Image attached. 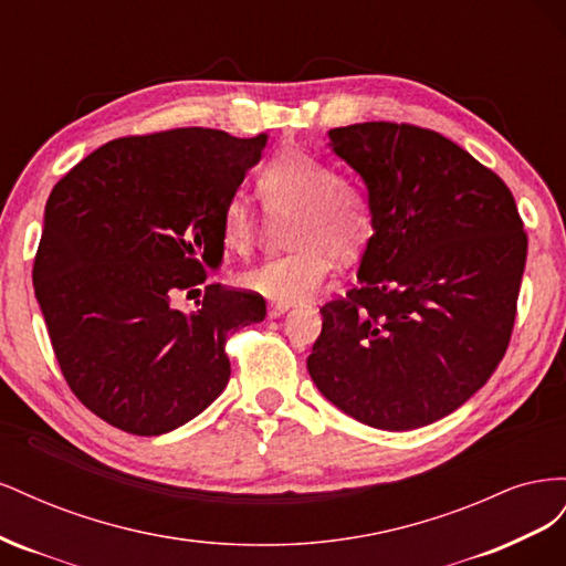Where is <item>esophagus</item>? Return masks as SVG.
<instances>
[{"label":"esophagus","mask_w":566,"mask_h":566,"mask_svg":"<svg viewBox=\"0 0 566 566\" xmlns=\"http://www.w3.org/2000/svg\"><path fill=\"white\" fill-rule=\"evenodd\" d=\"M287 310H290V304H276V302H271V304H269V318H279V316H283Z\"/></svg>","instance_id":"1"}]
</instances>
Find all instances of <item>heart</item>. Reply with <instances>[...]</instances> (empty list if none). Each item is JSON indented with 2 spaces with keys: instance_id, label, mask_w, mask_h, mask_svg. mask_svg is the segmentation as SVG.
Masks as SVG:
<instances>
[{
  "instance_id": "b5f03b06",
  "label": "heart",
  "mask_w": 566,
  "mask_h": 566,
  "mask_svg": "<svg viewBox=\"0 0 566 566\" xmlns=\"http://www.w3.org/2000/svg\"><path fill=\"white\" fill-rule=\"evenodd\" d=\"M256 191L269 217H287L283 256H271L243 271L238 281L250 293L276 304L314 297L333 269L335 252L352 256L370 235V205L361 181L337 175L304 150L279 153L256 177ZM221 241L229 252L245 254L256 238V217L241 196L221 210Z\"/></svg>"
}]
</instances>
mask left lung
I'll return each instance as SVG.
<instances>
[{
  "mask_svg": "<svg viewBox=\"0 0 566 566\" xmlns=\"http://www.w3.org/2000/svg\"><path fill=\"white\" fill-rule=\"evenodd\" d=\"M368 188L358 285L321 310L306 368L354 420L403 432L453 413L507 349L526 233L499 175L447 136L394 123L328 132Z\"/></svg>",
  "mask_w": 566,
  "mask_h": 566,
  "instance_id": "left-lung-1",
  "label": "left lung"
}]
</instances>
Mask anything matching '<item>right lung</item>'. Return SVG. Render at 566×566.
<instances>
[{
    "instance_id": "add662e5",
    "label": "right lung",
    "mask_w": 566,
    "mask_h": 566,
    "mask_svg": "<svg viewBox=\"0 0 566 566\" xmlns=\"http://www.w3.org/2000/svg\"><path fill=\"white\" fill-rule=\"evenodd\" d=\"M252 139L181 127L96 148L51 191L32 269L51 347L75 397L117 430L158 437L224 391L231 331L266 316L260 295L205 287L224 256L221 210L262 158Z\"/></svg>"
}]
</instances>
